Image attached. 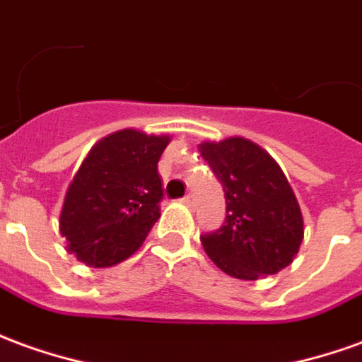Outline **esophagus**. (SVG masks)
<instances>
[{"label":"esophagus","instance_id":"esophagus-1","mask_svg":"<svg viewBox=\"0 0 362 362\" xmlns=\"http://www.w3.org/2000/svg\"><path fill=\"white\" fill-rule=\"evenodd\" d=\"M182 202H184V206H188V207H194V206H196V198H194L192 194H188V196H186V198L182 199Z\"/></svg>","mask_w":362,"mask_h":362}]
</instances>
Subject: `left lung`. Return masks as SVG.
I'll list each match as a JSON object with an SVG mask.
<instances>
[{"mask_svg":"<svg viewBox=\"0 0 362 362\" xmlns=\"http://www.w3.org/2000/svg\"><path fill=\"white\" fill-rule=\"evenodd\" d=\"M199 153L221 182L227 206L223 227L202 237L207 257L239 280L286 269L304 239V217L276 160L245 137L204 141Z\"/></svg>","mask_w":362,"mask_h":362,"instance_id":"left-lung-1","label":"left lung"}]
</instances>
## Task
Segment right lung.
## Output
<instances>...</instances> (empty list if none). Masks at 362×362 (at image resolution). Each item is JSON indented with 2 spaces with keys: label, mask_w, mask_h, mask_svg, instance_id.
<instances>
[{
  "label": "right lung",
  "mask_w": 362,
  "mask_h": 362,
  "mask_svg": "<svg viewBox=\"0 0 362 362\" xmlns=\"http://www.w3.org/2000/svg\"><path fill=\"white\" fill-rule=\"evenodd\" d=\"M170 135L121 129L90 148L60 211L66 249L86 267L105 269L137 251L160 217L156 170Z\"/></svg>",
  "instance_id": "add662e5"
}]
</instances>
